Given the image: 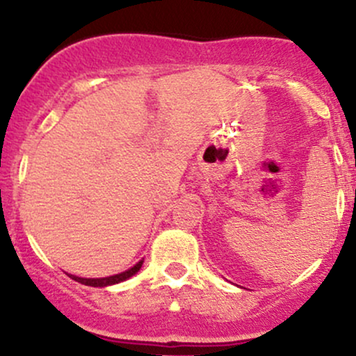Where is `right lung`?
Masks as SVG:
<instances>
[{"label": "right lung", "instance_id": "obj_1", "mask_svg": "<svg viewBox=\"0 0 356 356\" xmlns=\"http://www.w3.org/2000/svg\"><path fill=\"white\" fill-rule=\"evenodd\" d=\"M142 264H144V261H138V263L134 268L127 269V271L120 273V275H113V276H108V277H79V276H73V275H70V277H72V280L79 281V283H81V284H85V286H93V288H104V286L122 283V281L132 277L134 275H136V273H138V269L142 268Z\"/></svg>", "mask_w": 356, "mask_h": 356}]
</instances>
